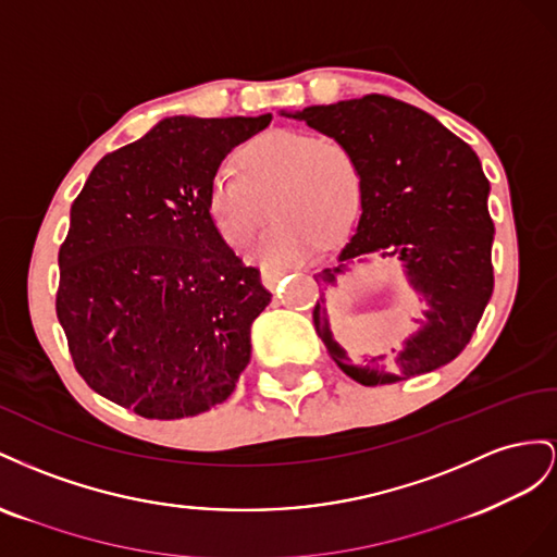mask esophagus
I'll list each match as a JSON object with an SVG mask.
<instances>
[{
	"label": "esophagus",
	"mask_w": 557,
	"mask_h": 557,
	"mask_svg": "<svg viewBox=\"0 0 557 557\" xmlns=\"http://www.w3.org/2000/svg\"><path fill=\"white\" fill-rule=\"evenodd\" d=\"M287 275V270H280V268H265L263 273H261V282H263V287L265 289H270V292H275L277 289V284H280V280Z\"/></svg>",
	"instance_id": "1"
}]
</instances>
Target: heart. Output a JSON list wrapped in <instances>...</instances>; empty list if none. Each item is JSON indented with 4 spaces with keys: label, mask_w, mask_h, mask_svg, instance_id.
Returning a JSON list of instances; mask_svg holds the SVG:
<instances>
[{
    "label": "heart",
    "mask_w": 557,
    "mask_h": 557,
    "mask_svg": "<svg viewBox=\"0 0 557 557\" xmlns=\"http://www.w3.org/2000/svg\"><path fill=\"white\" fill-rule=\"evenodd\" d=\"M235 170H219L210 184V214L231 247H245L273 210V224L253 247L263 265L312 259L338 243L361 202L355 156L338 139L300 131H270L237 151Z\"/></svg>",
    "instance_id": "1"
}]
</instances>
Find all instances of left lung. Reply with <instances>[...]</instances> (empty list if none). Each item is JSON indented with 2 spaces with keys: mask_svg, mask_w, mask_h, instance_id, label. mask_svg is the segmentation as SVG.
Here are the masks:
<instances>
[{
  "mask_svg": "<svg viewBox=\"0 0 557 557\" xmlns=\"http://www.w3.org/2000/svg\"><path fill=\"white\" fill-rule=\"evenodd\" d=\"M280 116L306 121L355 156L361 177V214L338 263L322 284L312 320L329 355L359 385L375 387L450 363L479 326L495 287L487 212L490 182L467 141L426 111L367 95L336 104H312ZM375 258L403 263L411 290L425 304L421 326L392 362L349 358L332 338L323 292L355 264Z\"/></svg>",
  "mask_w": 557,
  "mask_h": 557,
  "instance_id": "obj_1",
  "label": "left lung"
}]
</instances>
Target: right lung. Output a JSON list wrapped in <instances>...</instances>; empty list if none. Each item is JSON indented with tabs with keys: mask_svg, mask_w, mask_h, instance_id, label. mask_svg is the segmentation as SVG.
<instances>
[{
	"mask_svg": "<svg viewBox=\"0 0 557 557\" xmlns=\"http://www.w3.org/2000/svg\"><path fill=\"white\" fill-rule=\"evenodd\" d=\"M263 116H170L92 168L60 247L58 320L90 389L141 418L226 401L270 304L210 214L221 161Z\"/></svg>",
	"mask_w": 557,
	"mask_h": 557,
	"instance_id": "1",
	"label": "right lung"
}]
</instances>
